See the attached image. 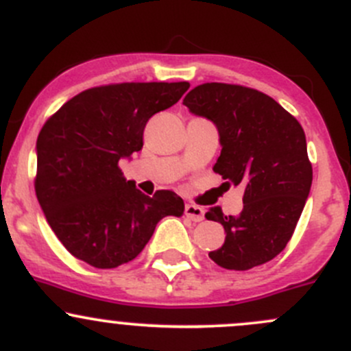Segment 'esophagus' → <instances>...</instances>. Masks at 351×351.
Masks as SVG:
<instances>
[{
    "instance_id": "obj_1",
    "label": "esophagus",
    "mask_w": 351,
    "mask_h": 351,
    "mask_svg": "<svg viewBox=\"0 0 351 351\" xmlns=\"http://www.w3.org/2000/svg\"><path fill=\"white\" fill-rule=\"evenodd\" d=\"M185 216L190 217L192 221H202L204 219V209L202 207L195 206V204H186Z\"/></svg>"
}]
</instances>
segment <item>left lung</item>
I'll return each instance as SVG.
<instances>
[{"mask_svg": "<svg viewBox=\"0 0 351 351\" xmlns=\"http://www.w3.org/2000/svg\"><path fill=\"white\" fill-rule=\"evenodd\" d=\"M183 104L216 125L221 156L214 171L245 189L238 216H224L221 207L206 213L226 233L209 257L234 271L266 264L287 247L311 193L304 128L273 97L241 85L202 84Z\"/></svg>", "mask_w": 351, "mask_h": 351, "instance_id": "1", "label": "left lung"}]
</instances>
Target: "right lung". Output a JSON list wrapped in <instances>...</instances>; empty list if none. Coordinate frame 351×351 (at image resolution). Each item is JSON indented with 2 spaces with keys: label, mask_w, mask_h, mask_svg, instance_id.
Masks as SVG:
<instances>
[{
  "label": "right lung",
  "mask_w": 351,
  "mask_h": 351,
  "mask_svg": "<svg viewBox=\"0 0 351 351\" xmlns=\"http://www.w3.org/2000/svg\"><path fill=\"white\" fill-rule=\"evenodd\" d=\"M189 82H132L84 90L46 121L36 144V195L47 224L71 255L99 269L137 257L182 197H147L118 168L144 145L152 114L171 108Z\"/></svg>",
  "instance_id": "add662e5"
}]
</instances>
